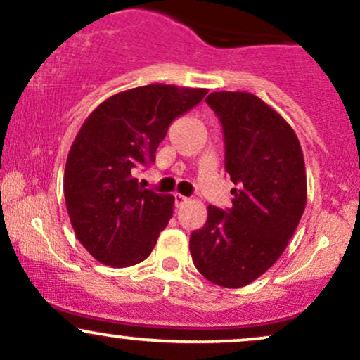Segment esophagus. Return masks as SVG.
I'll return each instance as SVG.
<instances>
[{
    "label": "esophagus",
    "mask_w": 360,
    "mask_h": 360,
    "mask_svg": "<svg viewBox=\"0 0 360 360\" xmlns=\"http://www.w3.org/2000/svg\"><path fill=\"white\" fill-rule=\"evenodd\" d=\"M174 198H176V205H177V206H183L184 203H188V198L183 196V194L176 193V194H174Z\"/></svg>",
    "instance_id": "34e87169"
}]
</instances>
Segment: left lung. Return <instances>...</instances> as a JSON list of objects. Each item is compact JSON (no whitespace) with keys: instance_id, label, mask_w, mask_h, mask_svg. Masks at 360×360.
<instances>
[{"instance_id":"obj_1","label":"left lung","mask_w":360,"mask_h":360,"mask_svg":"<svg viewBox=\"0 0 360 360\" xmlns=\"http://www.w3.org/2000/svg\"><path fill=\"white\" fill-rule=\"evenodd\" d=\"M206 103L225 135V169L237 188L229 212L208 206L189 238L196 269L223 288H243L281 257L307 206V171L295 130L252 93L217 91Z\"/></svg>"}]
</instances>
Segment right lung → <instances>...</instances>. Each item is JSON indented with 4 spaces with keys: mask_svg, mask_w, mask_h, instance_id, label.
<instances>
[{
    "mask_svg": "<svg viewBox=\"0 0 360 360\" xmlns=\"http://www.w3.org/2000/svg\"><path fill=\"white\" fill-rule=\"evenodd\" d=\"M206 93L140 86L110 96L82 123L65 162V206L77 240L105 266L130 267L150 255L171 220L174 196L146 189L135 174L154 162L172 120Z\"/></svg>",
    "mask_w": 360,
    "mask_h": 360,
    "instance_id": "1",
    "label": "right lung"
}]
</instances>
